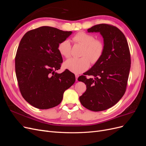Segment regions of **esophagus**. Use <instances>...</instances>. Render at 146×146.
Returning <instances> with one entry per match:
<instances>
[{
  "label": "esophagus",
  "instance_id": "obj_1",
  "mask_svg": "<svg viewBox=\"0 0 146 146\" xmlns=\"http://www.w3.org/2000/svg\"><path fill=\"white\" fill-rule=\"evenodd\" d=\"M79 77L78 74H76V81H78V77Z\"/></svg>",
  "mask_w": 146,
  "mask_h": 146
}]
</instances>
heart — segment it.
<instances>
[{
	"instance_id": "1",
	"label": "heart",
	"mask_w": 146,
	"mask_h": 146,
	"mask_svg": "<svg viewBox=\"0 0 146 146\" xmlns=\"http://www.w3.org/2000/svg\"><path fill=\"white\" fill-rule=\"evenodd\" d=\"M76 43L84 46L80 58H72L65 61L64 67L74 73L80 74L89 68L90 63L94 64L101 58L105 50L102 41L95 39L94 35L85 32H79L72 38ZM72 46L68 39H64L58 46L60 54L66 58L71 56Z\"/></svg>"
}]
</instances>
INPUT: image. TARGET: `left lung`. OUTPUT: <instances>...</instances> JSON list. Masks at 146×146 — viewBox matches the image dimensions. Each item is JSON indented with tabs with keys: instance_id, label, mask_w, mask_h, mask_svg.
<instances>
[{
	"instance_id": "8db88e82",
	"label": "left lung",
	"mask_w": 146,
	"mask_h": 146,
	"mask_svg": "<svg viewBox=\"0 0 146 146\" xmlns=\"http://www.w3.org/2000/svg\"><path fill=\"white\" fill-rule=\"evenodd\" d=\"M88 32L100 33L105 50L98 62L78 78L86 85V91L79 99L84 107L100 111L113 107L124 95L131 66L130 52L125 35L115 26L100 24Z\"/></svg>"
}]
</instances>
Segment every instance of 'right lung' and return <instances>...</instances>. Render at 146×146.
I'll return each mask as SVG.
<instances>
[{"label": "right lung", "mask_w": 146, "mask_h": 146, "mask_svg": "<svg viewBox=\"0 0 146 146\" xmlns=\"http://www.w3.org/2000/svg\"><path fill=\"white\" fill-rule=\"evenodd\" d=\"M72 32L43 26L26 33L15 56V70L21 95L31 105L48 109L59 105L63 93L76 81L75 75L66 69L61 74L62 56L59 43Z\"/></svg>", "instance_id": "add662e5"}]
</instances>
